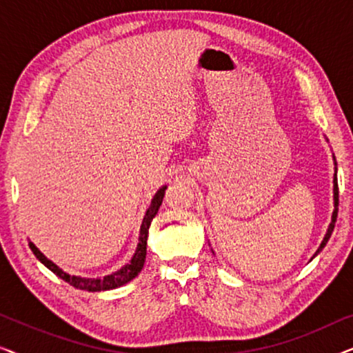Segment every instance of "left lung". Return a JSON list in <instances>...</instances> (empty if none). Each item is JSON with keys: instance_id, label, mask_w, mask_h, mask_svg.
Listing matches in <instances>:
<instances>
[{"instance_id": "obj_1", "label": "left lung", "mask_w": 353, "mask_h": 353, "mask_svg": "<svg viewBox=\"0 0 353 353\" xmlns=\"http://www.w3.org/2000/svg\"><path fill=\"white\" fill-rule=\"evenodd\" d=\"M334 165H336V162H334ZM336 172H337V168H336ZM337 205H339V188H337V175L334 173V210H332L331 223H330V226H327V231H326L325 238H323L320 248H318V250L315 252V255H313V257H316V255L321 252L323 248H325L327 241H330L332 231H334V225H336V219H337Z\"/></svg>"}]
</instances>
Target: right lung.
<instances>
[{"label": "right lung", "instance_id": "right-lung-1", "mask_svg": "<svg viewBox=\"0 0 353 353\" xmlns=\"http://www.w3.org/2000/svg\"><path fill=\"white\" fill-rule=\"evenodd\" d=\"M165 190L167 186H162L161 190L156 192L154 199L151 201V205L146 210V215H144L143 223H141V230H139V238H138V248L134 250L132 260L127 265H123L122 268L117 270V272L108 274V276L103 278H81V276H75V274H69L65 273L64 270L57 267L54 262H51L50 259H46L45 255L40 252V249L37 248L35 244L28 243L30 245L32 252L35 254V257L40 260V262L45 265L46 268H50L52 273L57 274L61 279H64L65 283H69L70 286H74L77 289H81V291H90V292H98V291H109V289H115L123 286L128 281H132L133 278L138 276V273L141 272L144 267V260H146V245H148V234H149V226H151V221L154 216L157 215L159 207L162 205L163 196H165Z\"/></svg>", "mask_w": 353, "mask_h": 353}]
</instances>
